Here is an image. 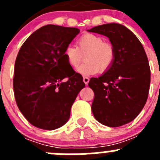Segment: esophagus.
I'll use <instances>...</instances> for the list:
<instances>
[{
	"label": "esophagus",
	"mask_w": 160,
	"mask_h": 160,
	"mask_svg": "<svg viewBox=\"0 0 160 160\" xmlns=\"http://www.w3.org/2000/svg\"><path fill=\"white\" fill-rule=\"evenodd\" d=\"M89 81H90V79H89V78H87V77H84V78H83V82H84V83L86 85L88 84Z\"/></svg>",
	"instance_id": "34e87169"
}]
</instances>
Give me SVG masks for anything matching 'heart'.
Instances as JSON below:
<instances>
[{"label":"heart","mask_w":160,"mask_h":160,"mask_svg":"<svg viewBox=\"0 0 160 160\" xmlns=\"http://www.w3.org/2000/svg\"><path fill=\"white\" fill-rule=\"evenodd\" d=\"M85 54V63L77 69L83 75H91L104 72L111 67L114 59V46L105 42L103 38L93 33H86L77 40V46H68L64 55L72 67H77Z\"/></svg>","instance_id":"1"}]
</instances>
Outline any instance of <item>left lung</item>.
<instances>
[{
    "mask_svg": "<svg viewBox=\"0 0 160 160\" xmlns=\"http://www.w3.org/2000/svg\"><path fill=\"white\" fill-rule=\"evenodd\" d=\"M87 31L107 37L115 52L111 67L88 84L94 93L93 114L103 125L121 127L135 119L146 104L151 82L148 57L137 37L121 24Z\"/></svg>",
    "mask_w": 160,
    "mask_h": 160,
    "instance_id": "left-lung-1",
    "label": "left lung"
}]
</instances>
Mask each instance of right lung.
Instances as JSON below:
<instances>
[{
    "mask_svg": "<svg viewBox=\"0 0 160 160\" xmlns=\"http://www.w3.org/2000/svg\"><path fill=\"white\" fill-rule=\"evenodd\" d=\"M77 28L47 25L32 32L17 56L13 90L17 105L34 127H62L80 90L83 78L73 70L65 49L79 33ZM64 78H67L63 82Z\"/></svg>",
    "mask_w": 160,
    "mask_h": 160,
    "instance_id": "obj_1",
    "label": "right lung"
}]
</instances>
